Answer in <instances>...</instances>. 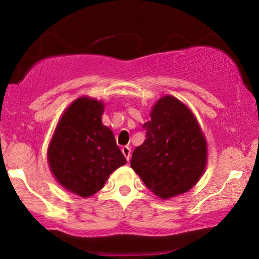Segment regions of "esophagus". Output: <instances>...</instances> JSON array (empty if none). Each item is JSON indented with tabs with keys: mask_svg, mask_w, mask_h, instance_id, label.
I'll return each instance as SVG.
<instances>
[{
	"mask_svg": "<svg viewBox=\"0 0 259 259\" xmlns=\"http://www.w3.org/2000/svg\"><path fill=\"white\" fill-rule=\"evenodd\" d=\"M121 152H122V154L125 155V158L127 159V161H128L130 158H131V148L128 146H123L121 148Z\"/></svg>",
	"mask_w": 259,
	"mask_h": 259,
	"instance_id": "34e87169",
	"label": "esophagus"
}]
</instances>
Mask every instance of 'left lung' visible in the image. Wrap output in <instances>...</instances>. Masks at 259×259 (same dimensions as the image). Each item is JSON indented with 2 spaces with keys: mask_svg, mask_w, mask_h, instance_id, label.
<instances>
[{
  "mask_svg": "<svg viewBox=\"0 0 259 259\" xmlns=\"http://www.w3.org/2000/svg\"><path fill=\"white\" fill-rule=\"evenodd\" d=\"M145 123L146 139L134 150L131 167L161 199L190 191L203 176L207 143L196 115L172 95L155 102Z\"/></svg>",
  "mask_w": 259,
  "mask_h": 259,
  "instance_id": "obj_1",
  "label": "left lung"
}]
</instances>
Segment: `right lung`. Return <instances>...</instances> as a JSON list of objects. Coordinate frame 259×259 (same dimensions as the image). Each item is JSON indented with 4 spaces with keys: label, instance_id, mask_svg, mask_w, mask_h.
<instances>
[{
    "label": "right lung",
    "instance_id": "obj_1",
    "mask_svg": "<svg viewBox=\"0 0 259 259\" xmlns=\"http://www.w3.org/2000/svg\"><path fill=\"white\" fill-rule=\"evenodd\" d=\"M104 109V102L94 98L75 99L48 145V164L56 182L82 198L100 191L109 175L127 162L114 134L101 121Z\"/></svg>",
    "mask_w": 259,
    "mask_h": 259
}]
</instances>
